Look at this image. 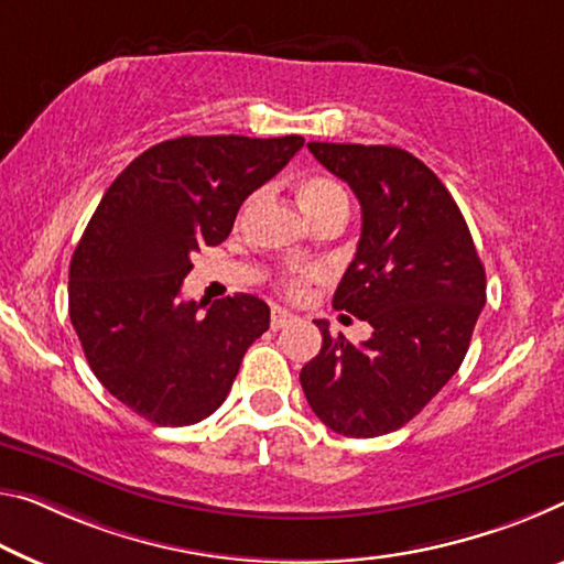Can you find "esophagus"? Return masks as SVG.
Masks as SVG:
<instances>
[{
  "mask_svg": "<svg viewBox=\"0 0 564 564\" xmlns=\"http://www.w3.org/2000/svg\"><path fill=\"white\" fill-rule=\"evenodd\" d=\"M292 319H294L292 312L282 310V307H272V317H270V325H272V330H282V327H284V325H290Z\"/></svg>",
  "mask_w": 564,
  "mask_h": 564,
  "instance_id": "obj_1",
  "label": "esophagus"
}]
</instances>
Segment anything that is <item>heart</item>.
I'll return each instance as SVG.
<instances>
[{
    "instance_id": "heart-1",
    "label": "heart",
    "mask_w": 564,
    "mask_h": 564,
    "mask_svg": "<svg viewBox=\"0 0 564 564\" xmlns=\"http://www.w3.org/2000/svg\"><path fill=\"white\" fill-rule=\"evenodd\" d=\"M297 198H300L302 209L310 214L312 221L323 219L325 214H330L335 209H348V196H345L343 186L327 176H310L302 181L297 188ZM252 206H254V202H249L245 206V214L252 209ZM307 280H310V272H305V270L292 272L288 280H284V290H288L290 294H302Z\"/></svg>"
}]
</instances>
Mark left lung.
<instances>
[{
  "label": "left lung",
  "instance_id": "left-lung-1",
  "mask_svg": "<svg viewBox=\"0 0 564 564\" xmlns=\"http://www.w3.org/2000/svg\"><path fill=\"white\" fill-rule=\"evenodd\" d=\"M362 209L358 252L333 307L366 319L355 345L315 319L323 348L300 372L310 409L335 433L383 436L448 383L487 302V274L454 196L395 145L307 143Z\"/></svg>",
  "mask_w": 564,
  "mask_h": 564
}]
</instances>
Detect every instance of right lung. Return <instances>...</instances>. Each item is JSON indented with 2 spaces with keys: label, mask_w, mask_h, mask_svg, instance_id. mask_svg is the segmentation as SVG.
<instances>
[{
  "label": "right lung",
  "mask_w": 564,
  "mask_h": 564,
  "mask_svg": "<svg viewBox=\"0 0 564 564\" xmlns=\"http://www.w3.org/2000/svg\"><path fill=\"white\" fill-rule=\"evenodd\" d=\"M302 135H181L112 181L70 262L67 305L102 388L155 426H192L227 401L270 327L254 294L178 297L192 254L229 237L245 198L288 166Z\"/></svg>",
  "instance_id": "obj_1"
}]
</instances>
